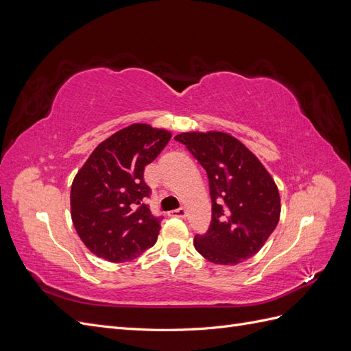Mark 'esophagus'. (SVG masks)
Here are the masks:
<instances>
[{"label": "esophagus", "instance_id": "esophagus-1", "mask_svg": "<svg viewBox=\"0 0 351 351\" xmlns=\"http://www.w3.org/2000/svg\"><path fill=\"white\" fill-rule=\"evenodd\" d=\"M169 215L171 217H180V218H184L187 215V210L186 208H178V209H174L169 212Z\"/></svg>", "mask_w": 351, "mask_h": 351}]
</instances>
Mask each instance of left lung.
<instances>
[{
  "label": "left lung",
  "mask_w": 351,
  "mask_h": 351,
  "mask_svg": "<svg viewBox=\"0 0 351 351\" xmlns=\"http://www.w3.org/2000/svg\"><path fill=\"white\" fill-rule=\"evenodd\" d=\"M206 169L212 221L196 250L212 263L237 265L256 254L277 227L281 199L272 176L246 145L226 132L174 137Z\"/></svg>",
  "instance_id": "obj_1"
}]
</instances>
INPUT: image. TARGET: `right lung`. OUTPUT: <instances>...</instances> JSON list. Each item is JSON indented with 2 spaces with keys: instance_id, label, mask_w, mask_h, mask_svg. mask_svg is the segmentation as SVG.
Returning a JSON list of instances; mask_svg holds the SVG:
<instances>
[{
  "instance_id": "add662e5",
  "label": "right lung",
  "mask_w": 351,
  "mask_h": 351,
  "mask_svg": "<svg viewBox=\"0 0 351 351\" xmlns=\"http://www.w3.org/2000/svg\"><path fill=\"white\" fill-rule=\"evenodd\" d=\"M171 132L133 123L101 142L74 176L70 214L80 240L98 258L133 261L152 247L161 219L143 199V171L171 139Z\"/></svg>"
}]
</instances>
